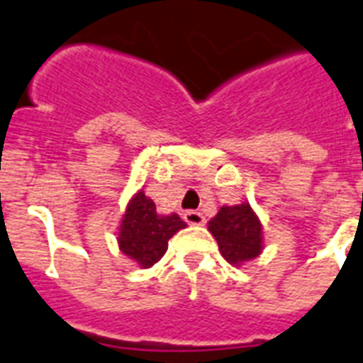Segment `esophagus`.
<instances>
[{
	"instance_id": "esophagus-1",
	"label": "esophagus",
	"mask_w": 363,
	"mask_h": 363,
	"mask_svg": "<svg viewBox=\"0 0 363 363\" xmlns=\"http://www.w3.org/2000/svg\"><path fill=\"white\" fill-rule=\"evenodd\" d=\"M184 219H185V223H187V225H193V227H200V225H204V223H206L204 216H202L200 211H195V210L185 211Z\"/></svg>"
}]
</instances>
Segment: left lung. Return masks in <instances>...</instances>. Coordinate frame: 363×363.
I'll return each mask as SVG.
<instances>
[{
  "label": "left lung",
  "mask_w": 363,
  "mask_h": 363,
  "mask_svg": "<svg viewBox=\"0 0 363 363\" xmlns=\"http://www.w3.org/2000/svg\"><path fill=\"white\" fill-rule=\"evenodd\" d=\"M208 230L217 240L223 259L232 266H242L262 253V225L249 202L221 206L208 223Z\"/></svg>",
  "instance_id": "obj_1"
}]
</instances>
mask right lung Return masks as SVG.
Masks as SVG:
<instances>
[{
	"label": "right lung",
	"instance_id": "obj_1",
	"mask_svg": "<svg viewBox=\"0 0 363 363\" xmlns=\"http://www.w3.org/2000/svg\"><path fill=\"white\" fill-rule=\"evenodd\" d=\"M178 213L161 216L150 196L138 191L125 208L118 228V245L123 255L135 260L140 268H152L163 259L168 240L185 228Z\"/></svg>",
	"mask_w": 363,
	"mask_h": 363
}]
</instances>
